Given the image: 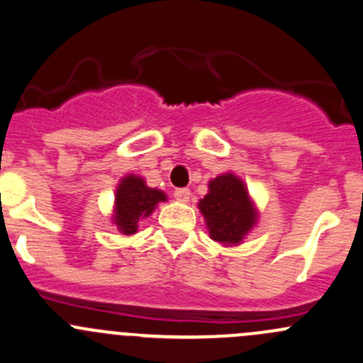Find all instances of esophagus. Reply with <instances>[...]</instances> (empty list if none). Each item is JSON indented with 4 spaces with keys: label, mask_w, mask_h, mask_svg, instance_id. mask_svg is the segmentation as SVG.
<instances>
[{
    "label": "esophagus",
    "mask_w": 363,
    "mask_h": 363,
    "mask_svg": "<svg viewBox=\"0 0 363 363\" xmlns=\"http://www.w3.org/2000/svg\"><path fill=\"white\" fill-rule=\"evenodd\" d=\"M189 196H191V191H189L188 188H181V189H175L174 191V199L177 200V202H189Z\"/></svg>",
    "instance_id": "esophagus-1"
}]
</instances>
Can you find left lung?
<instances>
[{"mask_svg": "<svg viewBox=\"0 0 363 363\" xmlns=\"http://www.w3.org/2000/svg\"><path fill=\"white\" fill-rule=\"evenodd\" d=\"M199 208L207 223L211 239L223 246L242 242L258 218L246 184L230 172L208 182V193L200 200Z\"/></svg>", "mask_w": 363, "mask_h": 363, "instance_id": "8db88e82", "label": "left lung"}]
</instances>
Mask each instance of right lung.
<instances>
[{
    "label": "right lung",
    "mask_w": 363,
    "mask_h": 363,
    "mask_svg": "<svg viewBox=\"0 0 363 363\" xmlns=\"http://www.w3.org/2000/svg\"><path fill=\"white\" fill-rule=\"evenodd\" d=\"M164 200H167V195L161 189L149 188L144 179L138 175H126L121 179L116 189L112 216L113 225L124 235H133L138 228V221L149 218L156 205Z\"/></svg>",
    "instance_id": "1"
}]
</instances>
